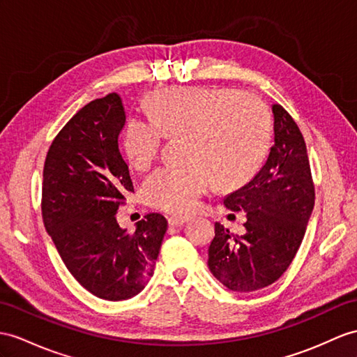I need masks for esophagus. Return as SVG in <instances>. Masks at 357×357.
Segmentation results:
<instances>
[{
  "label": "esophagus",
  "instance_id": "1",
  "mask_svg": "<svg viewBox=\"0 0 357 357\" xmlns=\"http://www.w3.org/2000/svg\"><path fill=\"white\" fill-rule=\"evenodd\" d=\"M189 220L185 218V216H171V218L168 220L169 225H172V227H178V225H183L186 224Z\"/></svg>",
  "mask_w": 357,
  "mask_h": 357
}]
</instances>
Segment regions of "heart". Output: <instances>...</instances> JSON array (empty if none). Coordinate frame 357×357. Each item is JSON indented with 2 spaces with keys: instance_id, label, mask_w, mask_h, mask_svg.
Returning <instances> with one entry per match:
<instances>
[{
  "instance_id": "obj_1",
  "label": "heart",
  "mask_w": 357,
  "mask_h": 357,
  "mask_svg": "<svg viewBox=\"0 0 357 357\" xmlns=\"http://www.w3.org/2000/svg\"><path fill=\"white\" fill-rule=\"evenodd\" d=\"M151 118L133 116L124 132L128 163L145 171L158 159L165 136H188V167H165L145 180V202L160 211L194 212L212 181L231 190L262 167L273 139L266 104L230 88H171L151 97Z\"/></svg>"
}]
</instances>
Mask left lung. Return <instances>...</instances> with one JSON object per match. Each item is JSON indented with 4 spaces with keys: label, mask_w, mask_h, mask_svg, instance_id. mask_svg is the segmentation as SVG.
I'll list each match as a JSON object with an SVG mask.
<instances>
[{
    "label": "left lung",
    "mask_w": 357,
    "mask_h": 357,
    "mask_svg": "<svg viewBox=\"0 0 357 357\" xmlns=\"http://www.w3.org/2000/svg\"><path fill=\"white\" fill-rule=\"evenodd\" d=\"M274 145L255 178L224 198L247 212L245 234L215 224L207 265L225 288L251 292L279 280L301 245L315 204L306 142L292 116L273 104Z\"/></svg>",
    "instance_id": "1"
}]
</instances>
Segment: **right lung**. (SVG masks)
Instances as JSON below:
<instances>
[{"label": "right lung", "mask_w": 357, "mask_h": 357, "mask_svg": "<svg viewBox=\"0 0 357 357\" xmlns=\"http://www.w3.org/2000/svg\"><path fill=\"white\" fill-rule=\"evenodd\" d=\"M126 112L118 93L78 110L54 137L43 165L42 218L68 271L95 297H135L154 273L168 221L149 213L127 233L116 212L133 192L118 137Z\"/></svg>", "instance_id": "1"}]
</instances>
